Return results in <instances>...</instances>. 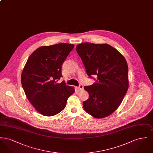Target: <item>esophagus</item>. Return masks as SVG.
Wrapping results in <instances>:
<instances>
[{
	"mask_svg": "<svg viewBox=\"0 0 153 153\" xmlns=\"http://www.w3.org/2000/svg\"><path fill=\"white\" fill-rule=\"evenodd\" d=\"M77 89L79 90V91H82V90H83V89H84V87H83V85H80L78 87H77Z\"/></svg>",
	"mask_w": 153,
	"mask_h": 153,
	"instance_id": "1",
	"label": "esophagus"
}]
</instances>
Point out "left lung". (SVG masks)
<instances>
[{
    "instance_id": "8db88e82",
    "label": "left lung",
    "mask_w": 153,
    "mask_h": 153,
    "mask_svg": "<svg viewBox=\"0 0 153 153\" xmlns=\"http://www.w3.org/2000/svg\"><path fill=\"white\" fill-rule=\"evenodd\" d=\"M76 50L88 76L96 81L84 89L89 97L83 102L84 109L96 118L108 117L119 107L128 88V71L123 56L108 44L85 42Z\"/></svg>"
}]
</instances>
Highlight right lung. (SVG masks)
Masks as SVG:
<instances>
[{
    "label": "right lung",
    "mask_w": 153,
    "mask_h": 153,
    "mask_svg": "<svg viewBox=\"0 0 153 153\" xmlns=\"http://www.w3.org/2000/svg\"><path fill=\"white\" fill-rule=\"evenodd\" d=\"M74 45L58 44L41 46L30 56L21 75L22 87L27 99L42 115L54 116L65 108L74 93L62 77V66Z\"/></svg>",
    "instance_id": "right-lung-1"
}]
</instances>
